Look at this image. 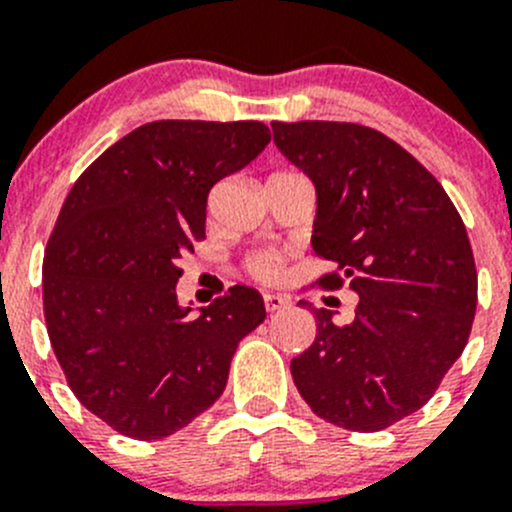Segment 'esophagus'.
Wrapping results in <instances>:
<instances>
[{
    "mask_svg": "<svg viewBox=\"0 0 512 512\" xmlns=\"http://www.w3.org/2000/svg\"><path fill=\"white\" fill-rule=\"evenodd\" d=\"M287 305H290V297L275 295V292H267V295H265V307H267V312L285 310Z\"/></svg>",
    "mask_w": 512,
    "mask_h": 512,
    "instance_id": "34e87169",
    "label": "esophagus"
}]
</instances>
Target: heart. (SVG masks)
Instances as JSON below:
<instances>
[{"label":"heart","instance_id":"obj_1","mask_svg":"<svg viewBox=\"0 0 512 512\" xmlns=\"http://www.w3.org/2000/svg\"><path fill=\"white\" fill-rule=\"evenodd\" d=\"M280 255L275 252H260V255L250 257V272L260 280H275L280 275Z\"/></svg>","mask_w":512,"mask_h":512}]
</instances>
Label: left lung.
<instances>
[{
    "mask_svg": "<svg viewBox=\"0 0 512 512\" xmlns=\"http://www.w3.org/2000/svg\"><path fill=\"white\" fill-rule=\"evenodd\" d=\"M275 145L317 192L312 250L347 280L355 320L312 307L315 342L290 362L302 400L357 433L423 408L468 342L478 272L440 182L382 132L352 122H272Z\"/></svg>",
    "mask_w": 512,
    "mask_h": 512,
    "instance_id": "left-lung-1",
    "label": "left lung"
}]
</instances>
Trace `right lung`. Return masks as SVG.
<instances>
[{"mask_svg":"<svg viewBox=\"0 0 512 512\" xmlns=\"http://www.w3.org/2000/svg\"><path fill=\"white\" fill-rule=\"evenodd\" d=\"M267 142L252 119L142 124L59 210L42 265L49 342L79 403L127 438H167L205 413L240 340L265 320L252 287H230L197 317L175 287L180 257L205 240L210 190Z\"/></svg>","mask_w":512,"mask_h":512,"instance_id":"1","label":"right lung"}]
</instances>
